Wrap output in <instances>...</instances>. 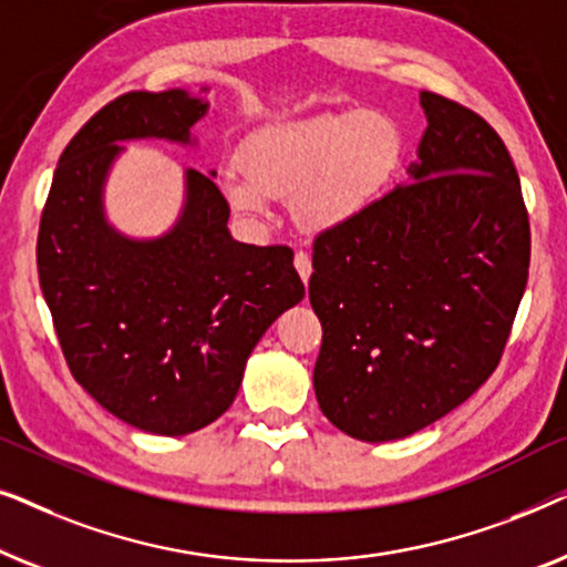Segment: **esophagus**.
<instances>
[{
    "instance_id": "obj_1",
    "label": "esophagus",
    "mask_w": 567,
    "mask_h": 567,
    "mask_svg": "<svg viewBox=\"0 0 567 567\" xmlns=\"http://www.w3.org/2000/svg\"><path fill=\"white\" fill-rule=\"evenodd\" d=\"M293 266H297L301 281H309V276H312V260H309L307 252H297L293 255Z\"/></svg>"
}]
</instances>
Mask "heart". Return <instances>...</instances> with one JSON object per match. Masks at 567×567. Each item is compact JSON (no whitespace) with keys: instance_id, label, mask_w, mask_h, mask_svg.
<instances>
[{"instance_id":"obj_1","label":"heart","mask_w":567,"mask_h":567,"mask_svg":"<svg viewBox=\"0 0 567 567\" xmlns=\"http://www.w3.org/2000/svg\"><path fill=\"white\" fill-rule=\"evenodd\" d=\"M405 138L377 111L322 113L260 131L245 165L221 173L227 204L243 216H266L274 198H293V216L309 231L351 221L398 175Z\"/></svg>"}]
</instances>
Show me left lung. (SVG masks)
I'll use <instances>...</instances> for the list:
<instances>
[{
    "mask_svg": "<svg viewBox=\"0 0 567 567\" xmlns=\"http://www.w3.org/2000/svg\"><path fill=\"white\" fill-rule=\"evenodd\" d=\"M421 105L413 183L312 245L315 394L369 444L425 429L487 382L529 278V214L503 138L456 100L423 92Z\"/></svg>",
    "mask_w": 567,
    "mask_h": 567,
    "instance_id": "obj_1",
    "label": "left lung"
}]
</instances>
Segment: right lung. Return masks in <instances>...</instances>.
I'll return each instance as SVG.
<instances>
[{
	"instance_id": "1",
	"label": "right lung",
	"mask_w": 567,
	"mask_h": 567,
	"mask_svg": "<svg viewBox=\"0 0 567 567\" xmlns=\"http://www.w3.org/2000/svg\"><path fill=\"white\" fill-rule=\"evenodd\" d=\"M206 103L126 92L76 131L38 229V278L72 377L128 425L185 436L237 398L262 332L305 297L286 245L235 243L229 204L188 169V200L165 237L136 243L107 227L103 181L118 142H190Z\"/></svg>"
}]
</instances>
